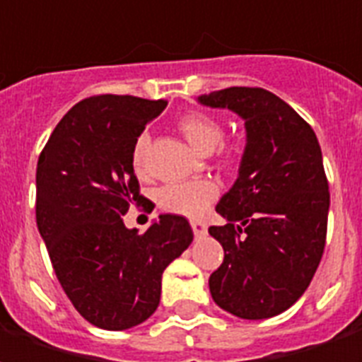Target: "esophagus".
Masks as SVG:
<instances>
[{
  "mask_svg": "<svg viewBox=\"0 0 362 362\" xmlns=\"http://www.w3.org/2000/svg\"><path fill=\"white\" fill-rule=\"evenodd\" d=\"M192 228H194L196 236H204L207 233V223L202 219H192Z\"/></svg>",
  "mask_w": 362,
  "mask_h": 362,
  "instance_id": "34e87169",
  "label": "esophagus"
}]
</instances>
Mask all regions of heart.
Here are the masks:
<instances>
[{"label": "heart", "mask_w": 362, "mask_h": 362, "mask_svg": "<svg viewBox=\"0 0 362 362\" xmlns=\"http://www.w3.org/2000/svg\"><path fill=\"white\" fill-rule=\"evenodd\" d=\"M178 129L184 139L189 143L192 149L197 153H211L223 139V124L205 112H189L182 116L178 122ZM149 134H141L134 143L132 163L135 173L143 174L147 166V153H149ZM217 197V186L209 180H184L166 184L158 189V205L165 211L178 213L196 217L207 209Z\"/></svg>", "instance_id": "obj_1"}]
</instances>
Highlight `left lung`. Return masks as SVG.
<instances>
[{"mask_svg": "<svg viewBox=\"0 0 362 362\" xmlns=\"http://www.w3.org/2000/svg\"><path fill=\"white\" fill-rule=\"evenodd\" d=\"M244 119L246 145L233 188L209 227L225 259L209 277L213 300L244 320L291 308L310 285L326 246L329 192L312 127L266 89L230 87L197 96Z\"/></svg>", "mask_w": 362, "mask_h": 362, "instance_id": "1", "label": "left lung"}]
</instances>
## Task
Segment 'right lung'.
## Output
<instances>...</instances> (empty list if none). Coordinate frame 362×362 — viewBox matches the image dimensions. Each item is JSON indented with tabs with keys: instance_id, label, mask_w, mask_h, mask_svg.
<instances>
[{
	"instance_id": "right-lung-1",
	"label": "right lung",
	"mask_w": 362,
	"mask_h": 362,
	"mask_svg": "<svg viewBox=\"0 0 362 362\" xmlns=\"http://www.w3.org/2000/svg\"><path fill=\"white\" fill-rule=\"evenodd\" d=\"M165 100L100 95L62 118L36 166V225L75 310L103 329L139 326L160 303L166 266L194 240L186 217L165 213L143 235L127 228L139 204L135 139Z\"/></svg>"
}]
</instances>
